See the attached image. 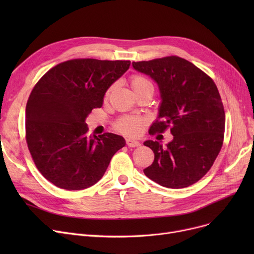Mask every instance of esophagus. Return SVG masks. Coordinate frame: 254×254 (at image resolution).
I'll list each match as a JSON object with an SVG mask.
<instances>
[{"label": "esophagus", "mask_w": 254, "mask_h": 254, "mask_svg": "<svg viewBox=\"0 0 254 254\" xmlns=\"http://www.w3.org/2000/svg\"><path fill=\"white\" fill-rule=\"evenodd\" d=\"M126 142L128 147H138V146H140V143L138 141L132 140V139H127Z\"/></svg>", "instance_id": "obj_1"}]
</instances>
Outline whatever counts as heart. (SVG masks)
<instances>
[{"instance_id":"heart-1","label":"heart","mask_w":254,"mask_h":254,"mask_svg":"<svg viewBox=\"0 0 254 254\" xmlns=\"http://www.w3.org/2000/svg\"><path fill=\"white\" fill-rule=\"evenodd\" d=\"M129 83L131 88L134 89L136 93L147 87H152V84L149 80L142 75H132L129 79ZM113 88H114V85H111L108 89L106 90L104 95L105 100L109 99ZM144 123H145L144 119L140 117L124 116L122 118H119L114 124V128L119 132H123L125 135L136 136L140 132Z\"/></svg>"}]
</instances>
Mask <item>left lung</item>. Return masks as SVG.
<instances>
[{
	"label": "left lung",
	"instance_id": "8db88e82",
	"mask_svg": "<svg viewBox=\"0 0 254 254\" xmlns=\"http://www.w3.org/2000/svg\"><path fill=\"white\" fill-rule=\"evenodd\" d=\"M158 84L162 104L149 134L170 128L173 140L163 147L148 140L154 153L144 170L149 179L168 189H183L203 178L223 144L225 114L216 84L192 63L176 56L132 63Z\"/></svg>",
	"mask_w": 254,
	"mask_h": 254
}]
</instances>
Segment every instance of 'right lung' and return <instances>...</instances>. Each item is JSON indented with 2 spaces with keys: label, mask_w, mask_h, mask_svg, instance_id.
Returning a JSON list of instances; mask_svg holds the SVG:
<instances>
[{
  "label": "right lung",
  "mask_w": 254,
  "mask_h": 254,
  "mask_svg": "<svg viewBox=\"0 0 254 254\" xmlns=\"http://www.w3.org/2000/svg\"><path fill=\"white\" fill-rule=\"evenodd\" d=\"M129 61L75 59L46 72L34 86L25 108V140L39 172L52 184L80 190L97 183L122 136H87L85 124L101 108L106 90L129 68Z\"/></svg>",
  "instance_id": "right-lung-1"
}]
</instances>
